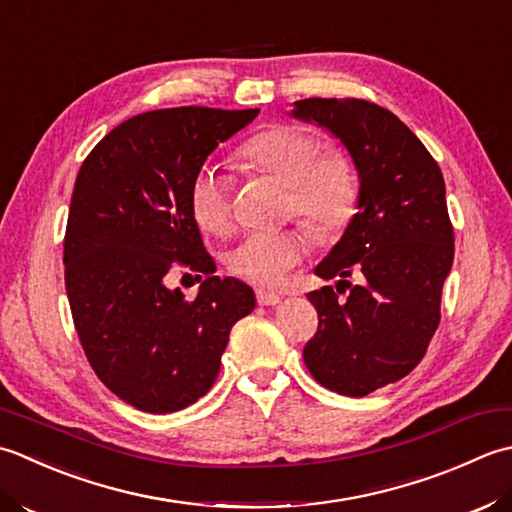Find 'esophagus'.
<instances>
[{
    "instance_id": "esophagus-1",
    "label": "esophagus",
    "mask_w": 512,
    "mask_h": 512,
    "mask_svg": "<svg viewBox=\"0 0 512 512\" xmlns=\"http://www.w3.org/2000/svg\"><path fill=\"white\" fill-rule=\"evenodd\" d=\"M283 300L280 294H274V291H267V289H256V302L260 307H274L278 302Z\"/></svg>"
}]
</instances>
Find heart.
<instances>
[{"label":"heart","mask_w":512,"mask_h":512,"mask_svg":"<svg viewBox=\"0 0 512 512\" xmlns=\"http://www.w3.org/2000/svg\"><path fill=\"white\" fill-rule=\"evenodd\" d=\"M243 159L271 179L287 185L289 214H298L318 234H336L356 214L360 176L353 156L342 148H325L296 125L278 123L258 132L243 148ZM192 216L207 234L223 236L234 225L232 185L214 168L196 174L190 192ZM311 252L302 225L276 232L247 234L227 254V267L254 285L276 287Z\"/></svg>","instance_id":"heart-1"}]
</instances>
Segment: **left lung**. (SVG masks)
I'll list each match as a JSON object with an SVG mask.
<instances>
[{
  "instance_id": "1",
  "label": "left lung",
  "mask_w": 512,
  "mask_h": 512,
  "mask_svg": "<svg viewBox=\"0 0 512 512\" xmlns=\"http://www.w3.org/2000/svg\"><path fill=\"white\" fill-rule=\"evenodd\" d=\"M294 117L336 134L360 176V212L316 267L320 278H342L338 291L307 294L318 331L302 358L322 387L362 398L409 375L440 325L455 254L444 176L424 143L378 103L300 99ZM353 273L360 286L343 280Z\"/></svg>"
}]
</instances>
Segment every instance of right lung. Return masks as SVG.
<instances>
[{
    "mask_svg": "<svg viewBox=\"0 0 512 512\" xmlns=\"http://www.w3.org/2000/svg\"><path fill=\"white\" fill-rule=\"evenodd\" d=\"M256 114L201 106L137 114L77 174L64 238L72 320L92 371L134 409L174 413L203 398L229 331L256 305L249 285L212 276L190 207L207 156ZM174 266L208 274L194 301L164 287Z\"/></svg>",
    "mask_w": 512,
    "mask_h": 512,
    "instance_id": "1",
    "label": "right lung"
}]
</instances>
